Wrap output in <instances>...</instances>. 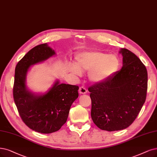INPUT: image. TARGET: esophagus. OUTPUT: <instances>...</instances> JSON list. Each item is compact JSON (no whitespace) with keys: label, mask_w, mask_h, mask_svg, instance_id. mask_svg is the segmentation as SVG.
<instances>
[{"label":"esophagus","mask_w":157,"mask_h":157,"mask_svg":"<svg viewBox=\"0 0 157 157\" xmlns=\"http://www.w3.org/2000/svg\"><path fill=\"white\" fill-rule=\"evenodd\" d=\"M79 92L80 94H86V89L85 86H80L79 89Z\"/></svg>","instance_id":"esophagus-1"}]
</instances>
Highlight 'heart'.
Here are the masks:
<instances>
[{
	"label": "heart",
	"mask_w": 157,
	"mask_h": 157,
	"mask_svg": "<svg viewBox=\"0 0 157 157\" xmlns=\"http://www.w3.org/2000/svg\"><path fill=\"white\" fill-rule=\"evenodd\" d=\"M120 61L114 55H107L100 52H83L75 57V65L72 72L79 75L81 71H90L89 78L93 82H100L112 75L118 70Z\"/></svg>",
	"instance_id": "b5f03b06"
}]
</instances>
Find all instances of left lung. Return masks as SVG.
<instances>
[{"mask_svg":"<svg viewBox=\"0 0 157 157\" xmlns=\"http://www.w3.org/2000/svg\"><path fill=\"white\" fill-rule=\"evenodd\" d=\"M120 71L88 89L92 101L91 118L101 130L124 129L132 124L146 99L147 72L132 52L121 48Z\"/></svg>","mask_w":157,"mask_h":157,"instance_id":"1","label":"left lung"}]
</instances>
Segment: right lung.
I'll return each instance as SVG.
<instances>
[{"label":"right lung","mask_w":157,"mask_h":157,"mask_svg":"<svg viewBox=\"0 0 157 157\" xmlns=\"http://www.w3.org/2000/svg\"><path fill=\"white\" fill-rule=\"evenodd\" d=\"M46 43L35 46L17 64L13 99L22 120L29 128L44 134L56 132L66 123L70 109L78 97L79 86L57 81L46 94L29 91L26 78L29 68L55 55Z\"/></svg>","instance_id":"add662e5"}]
</instances>
